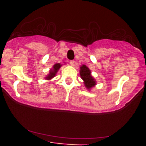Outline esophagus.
<instances>
[{"instance_id": "1", "label": "esophagus", "mask_w": 146, "mask_h": 146, "mask_svg": "<svg viewBox=\"0 0 146 146\" xmlns=\"http://www.w3.org/2000/svg\"><path fill=\"white\" fill-rule=\"evenodd\" d=\"M69 64H71V66H74V64H75V61H74V60H70V61H69Z\"/></svg>"}]
</instances>
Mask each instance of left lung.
<instances>
[{"instance_id": "obj_1", "label": "left lung", "mask_w": 146, "mask_h": 146, "mask_svg": "<svg viewBox=\"0 0 146 146\" xmlns=\"http://www.w3.org/2000/svg\"><path fill=\"white\" fill-rule=\"evenodd\" d=\"M80 74L81 78L84 81V85L86 87V88L90 90V89L95 86L96 80L91 76V70L88 69V67L86 66V65L81 66Z\"/></svg>"}]
</instances>
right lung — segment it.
<instances>
[{"label":"right lung","instance_id":"add662e5","mask_svg":"<svg viewBox=\"0 0 146 146\" xmlns=\"http://www.w3.org/2000/svg\"><path fill=\"white\" fill-rule=\"evenodd\" d=\"M61 64H55V65L52 66V69H51L50 70V72H49L48 75L47 77H45V79L46 80H51L52 78H53L55 76L56 73L58 72V71L59 70V69L61 66Z\"/></svg>","mask_w":146,"mask_h":146}]
</instances>
